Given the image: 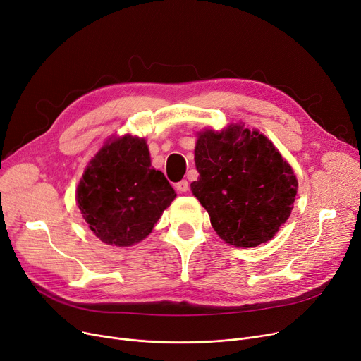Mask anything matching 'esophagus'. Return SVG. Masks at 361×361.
Wrapping results in <instances>:
<instances>
[{"instance_id":"esophagus-1","label":"esophagus","mask_w":361,"mask_h":361,"mask_svg":"<svg viewBox=\"0 0 361 361\" xmlns=\"http://www.w3.org/2000/svg\"><path fill=\"white\" fill-rule=\"evenodd\" d=\"M176 188L180 192V193H185L188 192V181L187 180H181L180 183L176 184Z\"/></svg>"}]
</instances>
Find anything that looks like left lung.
<instances>
[{
  "label": "left lung",
  "instance_id": "8db88e82",
  "mask_svg": "<svg viewBox=\"0 0 361 361\" xmlns=\"http://www.w3.org/2000/svg\"><path fill=\"white\" fill-rule=\"evenodd\" d=\"M195 162L199 178L192 193L225 243L256 247L290 218L298 187L294 171L257 130L230 124L200 131Z\"/></svg>",
  "mask_w": 361,
  "mask_h": 361
}]
</instances>
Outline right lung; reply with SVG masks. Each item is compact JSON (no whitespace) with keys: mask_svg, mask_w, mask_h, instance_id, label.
I'll return each instance as SVG.
<instances>
[{"mask_svg":"<svg viewBox=\"0 0 361 361\" xmlns=\"http://www.w3.org/2000/svg\"><path fill=\"white\" fill-rule=\"evenodd\" d=\"M176 196L165 176L152 168L146 140L130 135L108 140L78 187V204L89 228L117 247L146 238Z\"/></svg>","mask_w":361,"mask_h":361,"instance_id":"obj_1","label":"right lung"}]
</instances>
